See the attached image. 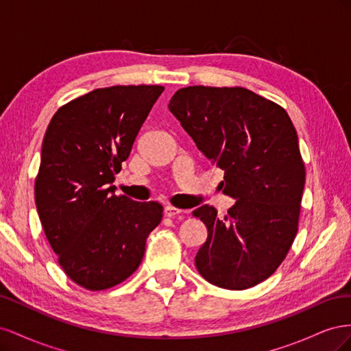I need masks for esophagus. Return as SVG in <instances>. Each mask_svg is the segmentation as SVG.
Here are the masks:
<instances>
[{"mask_svg":"<svg viewBox=\"0 0 351 351\" xmlns=\"http://www.w3.org/2000/svg\"><path fill=\"white\" fill-rule=\"evenodd\" d=\"M180 214H183V210L176 208V206H173V205H167V206L164 208V215L168 217V218H173V217L180 215Z\"/></svg>","mask_w":351,"mask_h":351,"instance_id":"esophagus-1","label":"esophagus"}]
</instances>
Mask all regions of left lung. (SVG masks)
Wrapping results in <instances>:
<instances>
[{
  "label": "left lung",
  "instance_id": "obj_1",
  "mask_svg": "<svg viewBox=\"0 0 351 351\" xmlns=\"http://www.w3.org/2000/svg\"><path fill=\"white\" fill-rule=\"evenodd\" d=\"M168 108L237 199L222 218L209 205L193 210L208 228L196 268L221 289H250L277 271L299 230L306 169L294 125L281 105L239 86L182 88Z\"/></svg>",
  "mask_w": 351,
  "mask_h": 351
}]
</instances>
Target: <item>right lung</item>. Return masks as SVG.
Returning a JSON list of instances; mask_svg holds the SVG:
<instances>
[{
	"instance_id": "right-lung-1",
	"label": "right lung",
	"mask_w": 351,
	"mask_h": 351,
	"mask_svg": "<svg viewBox=\"0 0 351 351\" xmlns=\"http://www.w3.org/2000/svg\"><path fill=\"white\" fill-rule=\"evenodd\" d=\"M162 92L159 84L95 89L48 124L35 178L38 214L60 267L86 290L129 278L162 219L158 202L117 196L111 186Z\"/></svg>"
}]
</instances>
